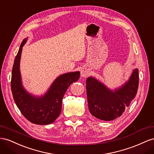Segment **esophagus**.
I'll return each instance as SVG.
<instances>
[{
    "label": "esophagus",
    "mask_w": 154,
    "mask_h": 154,
    "mask_svg": "<svg viewBox=\"0 0 154 154\" xmlns=\"http://www.w3.org/2000/svg\"><path fill=\"white\" fill-rule=\"evenodd\" d=\"M88 74H89V71H88V69H87L86 68H84V69H82L81 70V75L82 77H86L88 75Z\"/></svg>",
    "instance_id": "esophagus-1"
}]
</instances>
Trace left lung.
<instances>
[{"instance_id": "8db88e82", "label": "left lung", "mask_w": 154, "mask_h": 154, "mask_svg": "<svg viewBox=\"0 0 154 154\" xmlns=\"http://www.w3.org/2000/svg\"><path fill=\"white\" fill-rule=\"evenodd\" d=\"M86 86L91 115L103 121H112L122 115L137 94L139 70L134 69L129 80L114 91L92 77L87 79Z\"/></svg>"}]
</instances>
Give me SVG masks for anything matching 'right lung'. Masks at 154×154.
Here are the masks:
<instances>
[{
  "mask_svg": "<svg viewBox=\"0 0 154 154\" xmlns=\"http://www.w3.org/2000/svg\"><path fill=\"white\" fill-rule=\"evenodd\" d=\"M27 38L22 42L13 66L11 88L15 104L22 114L32 123L45 125L54 122L62 109V100L69 86L79 80V72H69L59 76L41 97H35L26 91L22 85L20 60L22 50Z\"/></svg>",
  "mask_w": 154,
  "mask_h": 154,
  "instance_id": "right-lung-1",
  "label": "right lung"
}]
</instances>
